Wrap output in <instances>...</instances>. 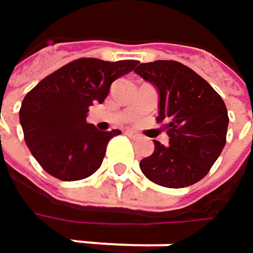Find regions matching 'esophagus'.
Returning <instances> with one entry per match:
<instances>
[{"label": "esophagus", "instance_id": "34e87169", "mask_svg": "<svg viewBox=\"0 0 253 253\" xmlns=\"http://www.w3.org/2000/svg\"><path fill=\"white\" fill-rule=\"evenodd\" d=\"M126 134L127 136H130V137H137V136H139L134 130H126Z\"/></svg>", "mask_w": 253, "mask_h": 253}]
</instances>
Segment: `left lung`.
<instances>
[{
	"instance_id": "obj_1",
	"label": "left lung",
	"mask_w": 253,
	"mask_h": 253,
	"mask_svg": "<svg viewBox=\"0 0 253 253\" xmlns=\"http://www.w3.org/2000/svg\"><path fill=\"white\" fill-rule=\"evenodd\" d=\"M134 72L160 92L158 123L170 137L169 145L155 140L152 155L140 161V170L164 187H186L208 174L220 157L227 136L228 116L223 98L187 66L173 60L142 63Z\"/></svg>"
}]
</instances>
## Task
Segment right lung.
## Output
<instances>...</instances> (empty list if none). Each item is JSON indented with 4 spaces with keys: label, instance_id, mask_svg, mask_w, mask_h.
I'll use <instances>...</instances> for the list:
<instances>
[{
    "label": "right lung",
    "instance_id": "obj_1",
    "mask_svg": "<svg viewBox=\"0 0 253 253\" xmlns=\"http://www.w3.org/2000/svg\"><path fill=\"white\" fill-rule=\"evenodd\" d=\"M137 63L79 58L42 79L26 95L20 108L25 142L48 174L75 181L101 167L110 139L122 131H101L89 125V107L102 104L111 83Z\"/></svg>",
    "mask_w": 253,
    "mask_h": 253
}]
</instances>
